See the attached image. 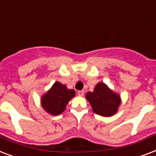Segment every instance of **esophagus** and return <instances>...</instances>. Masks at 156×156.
Instances as JSON below:
<instances>
[{
	"label": "esophagus",
	"instance_id": "1",
	"mask_svg": "<svg viewBox=\"0 0 156 156\" xmlns=\"http://www.w3.org/2000/svg\"><path fill=\"white\" fill-rule=\"evenodd\" d=\"M83 95H84V90H78V96H83Z\"/></svg>",
	"mask_w": 156,
	"mask_h": 156
}]
</instances>
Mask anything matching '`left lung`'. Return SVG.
I'll use <instances>...</instances> for the list:
<instances>
[{
    "mask_svg": "<svg viewBox=\"0 0 156 156\" xmlns=\"http://www.w3.org/2000/svg\"><path fill=\"white\" fill-rule=\"evenodd\" d=\"M86 98L92 107L93 112L103 116L114 115L121 104L120 96L103 83H98L93 92H87Z\"/></svg>",
    "mask_w": 156,
    "mask_h": 156,
    "instance_id": "obj_1",
    "label": "left lung"
}]
</instances>
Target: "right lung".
Instances as JSON below:
<instances>
[{
    "label": "right lung",
    "instance_id": "add662e5",
    "mask_svg": "<svg viewBox=\"0 0 156 156\" xmlns=\"http://www.w3.org/2000/svg\"><path fill=\"white\" fill-rule=\"evenodd\" d=\"M75 95V90H69L66 86L56 82L41 99V104L45 111L53 116L61 114L69 101Z\"/></svg>",
    "mask_w": 156,
    "mask_h": 156
}]
</instances>
